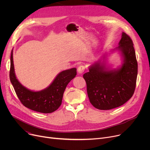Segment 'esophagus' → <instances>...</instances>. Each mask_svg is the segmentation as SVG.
<instances>
[{
  "instance_id": "34e87169",
  "label": "esophagus",
  "mask_w": 150,
  "mask_h": 150,
  "mask_svg": "<svg viewBox=\"0 0 150 150\" xmlns=\"http://www.w3.org/2000/svg\"><path fill=\"white\" fill-rule=\"evenodd\" d=\"M85 70V67L84 66H80L78 67V72L80 74H82Z\"/></svg>"
}]
</instances>
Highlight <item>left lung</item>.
I'll list each match as a JSON object with an SVG mask.
<instances>
[{"label":"left lung","instance_id":"obj_1","mask_svg":"<svg viewBox=\"0 0 150 150\" xmlns=\"http://www.w3.org/2000/svg\"><path fill=\"white\" fill-rule=\"evenodd\" d=\"M119 51L122 65L112 69L106 65L107 53L89 67L83 75L91 103L97 109L109 110L128 101L134 92L137 76V62L131 38L122 32L119 46L110 51Z\"/></svg>","mask_w":150,"mask_h":150}]
</instances>
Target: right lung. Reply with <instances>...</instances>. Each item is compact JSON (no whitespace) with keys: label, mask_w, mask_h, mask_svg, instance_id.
Here are the masks:
<instances>
[{"label":"right lung","mask_w":150,"mask_h":150,"mask_svg":"<svg viewBox=\"0 0 150 150\" xmlns=\"http://www.w3.org/2000/svg\"><path fill=\"white\" fill-rule=\"evenodd\" d=\"M13 50L10 58V78L19 100L23 106L41 113H51L56 111L62 103L63 93L68 83L76 75V69L63 70L54 78L45 89L33 91L23 86L17 79L13 63Z\"/></svg>","instance_id":"obj_1"}]
</instances>
